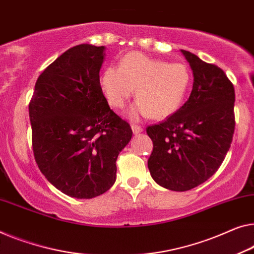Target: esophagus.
Returning <instances> with one entry per match:
<instances>
[{"instance_id":"1","label":"esophagus","mask_w":254,"mask_h":254,"mask_svg":"<svg viewBox=\"0 0 254 254\" xmlns=\"http://www.w3.org/2000/svg\"><path fill=\"white\" fill-rule=\"evenodd\" d=\"M131 128L133 133H140V132H142V127L140 126H137V124H132Z\"/></svg>"}]
</instances>
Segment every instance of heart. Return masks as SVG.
I'll return each instance as SVG.
<instances>
[{"label": "heart", "instance_id": "1", "mask_svg": "<svg viewBox=\"0 0 254 254\" xmlns=\"http://www.w3.org/2000/svg\"><path fill=\"white\" fill-rule=\"evenodd\" d=\"M189 83L190 75L184 64H168L137 51L124 56L119 67H106L99 77L101 92L114 108H123L135 89L138 101L130 111L132 119L171 116L183 104Z\"/></svg>", "mask_w": 254, "mask_h": 254}]
</instances>
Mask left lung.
I'll list each match as a JSON object with an SVG mask.
<instances>
[{"mask_svg": "<svg viewBox=\"0 0 254 254\" xmlns=\"http://www.w3.org/2000/svg\"><path fill=\"white\" fill-rule=\"evenodd\" d=\"M194 75L188 100L163 122L147 127L153 140L150 176L170 190L197 187L220 168L235 130V90L225 71L181 50Z\"/></svg>", "mask_w": 254, "mask_h": 254, "instance_id": "left-lung-1", "label": "left lung"}]
</instances>
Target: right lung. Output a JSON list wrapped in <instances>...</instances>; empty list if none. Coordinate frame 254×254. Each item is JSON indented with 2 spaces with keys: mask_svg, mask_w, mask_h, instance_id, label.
<instances>
[{
  "mask_svg": "<svg viewBox=\"0 0 254 254\" xmlns=\"http://www.w3.org/2000/svg\"><path fill=\"white\" fill-rule=\"evenodd\" d=\"M105 47L79 44L49 65L29 103L36 164L70 197L93 198L116 180V160L132 137L99 86Z\"/></svg>",
  "mask_w": 254,
  "mask_h": 254,
  "instance_id": "add662e5",
  "label": "right lung"
}]
</instances>
